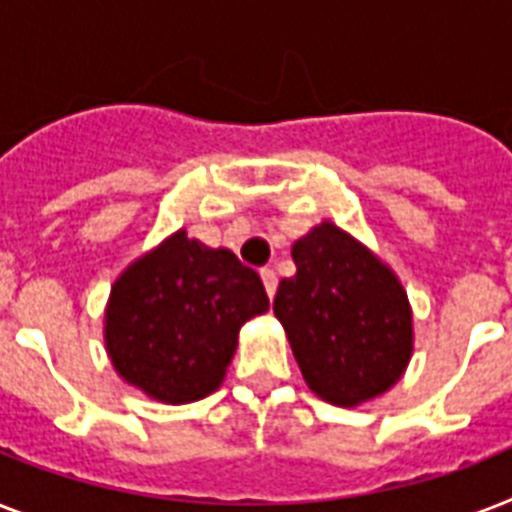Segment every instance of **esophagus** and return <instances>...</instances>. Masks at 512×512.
Returning <instances> with one entry per match:
<instances>
[{
	"mask_svg": "<svg viewBox=\"0 0 512 512\" xmlns=\"http://www.w3.org/2000/svg\"><path fill=\"white\" fill-rule=\"evenodd\" d=\"M260 279H263V287H265V292H268V297L273 300V295H276V287H279L276 271H273V268H263V271H260Z\"/></svg>",
	"mask_w": 512,
	"mask_h": 512,
	"instance_id": "1",
	"label": "esophagus"
}]
</instances>
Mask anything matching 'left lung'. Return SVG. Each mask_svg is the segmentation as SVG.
<instances>
[{
	"label": "left lung",
	"mask_w": 512,
	"mask_h": 512,
	"mask_svg": "<svg viewBox=\"0 0 512 512\" xmlns=\"http://www.w3.org/2000/svg\"><path fill=\"white\" fill-rule=\"evenodd\" d=\"M292 260L297 273L281 279L273 313L308 388L335 406L364 404L393 388L414 340L396 273L335 223L297 239Z\"/></svg>",
	"instance_id": "8db88e82"
}]
</instances>
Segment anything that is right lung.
I'll use <instances>...</instances> for the list:
<instances>
[{
  "label": "right lung",
  "mask_w": 512,
  "mask_h": 512,
  "mask_svg": "<svg viewBox=\"0 0 512 512\" xmlns=\"http://www.w3.org/2000/svg\"><path fill=\"white\" fill-rule=\"evenodd\" d=\"M265 311L252 268L177 231L111 287L106 350L119 377L146 396L191 404L220 388L241 324Z\"/></svg>",
  "instance_id": "obj_1"
}]
</instances>
